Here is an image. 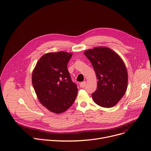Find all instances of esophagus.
I'll list each match as a JSON object with an SVG mask.
<instances>
[{
    "label": "esophagus",
    "instance_id": "esophagus-1",
    "mask_svg": "<svg viewBox=\"0 0 151 151\" xmlns=\"http://www.w3.org/2000/svg\"><path fill=\"white\" fill-rule=\"evenodd\" d=\"M86 86V81L82 82V83H81L79 84V86L81 88H84Z\"/></svg>",
    "mask_w": 151,
    "mask_h": 151
}]
</instances>
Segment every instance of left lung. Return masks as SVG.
<instances>
[{
  "mask_svg": "<svg viewBox=\"0 0 151 151\" xmlns=\"http://www.w3.org/2000/svg\"><path fill=\"white\" fill-rule=\"evenodd\" d=\"M96 75L97 89L91 94L97 105L111 108L124 96L128 86V72L117 53L106 47H96L84 52Z\"/></svg>",
  "mask_w": 151,
  "mask_h": 151,
  "instance_id": "1",
  "label": "left lung"
}]
</instances>
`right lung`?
<instances>
[{
    "label": "right lung",
    "mask_w": 151,
    "mask_h": 151,
    "mask_svg": "<svg viewBox=\"0 0 151 151\" xmlns=\"http://www.w3.org/2000/svg\"><path fill=\"white\" fill-rule=\"evenodd\" d=\"M72 55L65 52L46 53L32 72V83L40 102L54 113L66 111L76 98L78 88L67 67Z\"/></svg>",
    "instance_id": "add662e5"
}]
</instances>
